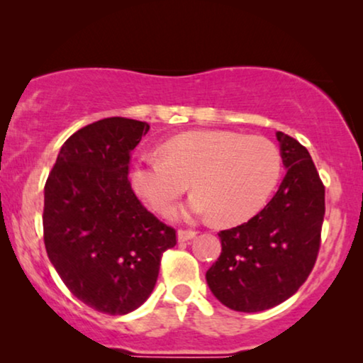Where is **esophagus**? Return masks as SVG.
Returning a JSON list of instances; mask_svg holds the SVG:
<instances>
[{"mask_svg":"<svg viewBox=\"0 0 363 363\" xmlns=\"http://www.w3.org/2000/svg\"><path fill=\"white\" fill-rule=\"evenodd\" d=\"M196 236V231L193 230H178V241H188Z\"/></svg>","mask_w":363,"mask_h":363,"instance_id":"34e87169","label":"esophagus"}]
</instances>
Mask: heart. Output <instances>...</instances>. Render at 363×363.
I'll use <instances>...</instances> for the list:
<instances>
[{"label": "heart", "mask_w": 363, "mask_h": 363, "mask_svg": "<svg viewBox=\"0 0 363 363\" xmlns=\"http://www.w3.org/2000/svg\"><path fill=\"white\" fill-rule=\"evenodd\" d=\"M281 170L279 148L264 137L200 130L168 138L162 157L137 158L128 180L133 191L160 213L170 211L191 183L196 195L183 213L236 225L266 205Z\"/></svg>", "instance_id": "1"}]
</instances>
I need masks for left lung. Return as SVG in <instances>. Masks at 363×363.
<instances>
[{
	"label": "left lung",
	"mask_w": 363,
	"mask_h": 363,
	"mask_svg": "<svg viewBox=\"0 0 363 363\" xmlns=\"http://www.w3.org/2000/svg\"><path fill=\"white\" fill-rule=\"evenodd\" d=\"M287 173L272 200L247 223L218 233L221 255L206 271L218 301L233 311L271 309L304 284L320 250L325 186L304 145L277 132Z\"/></svg>",
	"instance_id": "left-lung-1"
}]
</instances>
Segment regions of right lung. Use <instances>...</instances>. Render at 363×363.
I'll return each instance as SVG.
<instances>
[{"mask_svg":"<svg viewBox=\"0 0 363 363\" xmlns=\"http://www.w3.org/2000/svg\"><path fill=\"white\" fill-rule=\"evenodd\" d=\"M147 122L108 117L64 142L44 186V245L69 291L111 315L135 311L155 287L162 256L177 245L128 180Z\"/></svg>","mask_w":363,"mask_h":363,"instance_id":"right-lung-1","label":"right lung"}]
</instances>
